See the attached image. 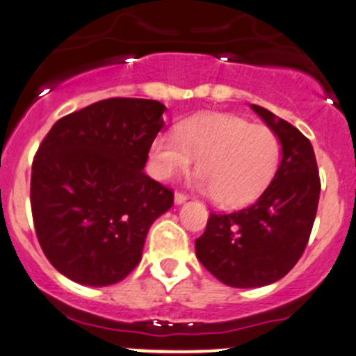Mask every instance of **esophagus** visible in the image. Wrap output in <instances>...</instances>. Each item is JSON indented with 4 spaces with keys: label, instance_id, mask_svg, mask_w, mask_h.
Listing matches in <instances>:
<instances>
[{
    "label": "esophagus",
    "instance_id": "esophagus-1",
    "mask_svg": "<svg viewBox=\"0 0 356 356\" xmlns=\"http://www.w3.org/2000/svg\"><path fill=\"white\" fill-rule=\"evenodd\" d=\"M186 199H188V195H185V193H181V192L175 193V204H178V206H179V204L185 202Z\"/></svg>",
    "mask_w": 356,
    "mask_h": 356
}]
</instances>
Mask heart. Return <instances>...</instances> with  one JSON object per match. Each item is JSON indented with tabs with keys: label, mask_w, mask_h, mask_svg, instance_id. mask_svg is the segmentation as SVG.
<instances>
[{
	"label": "heart",
	"mask_w": 356,
	"mask_h": 356,
	"mask_svg": "<svg viewBox=\"0 0 356 356\" xmlns=\"http://www.w3.org/2000/svg\"><path fill=\"white\" fill-rule=\"evenodd\" d=\"M282 145L275 131L232 114L188 119L177 131L156 136L150 145V173L170 179L199 159L197 188L221 206L254 200L279 170Z\"/></svg>",
	"instance_id": "heart-1"
}]
</instances>
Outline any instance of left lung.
<instances>
[{
    "label": "left lung",
    "mask_w": 356,
    "mask_h": 356,
    "mask_svg": "<svg viewBox=\"0 0 356 356\" xmlns=\"http://www.w3.org/2000/svg\"><path fill=\"white\" fill-rule=\"evenodd\" d=\"M252 111L279 136L282 159L256 202L228 214L211 213L195 241L197 259L220 282L251 289L286 277L301 258L320 197V178L309 140L259 105Z\"/></svg>",
    "instance_id": "left-lung-1"
}]
</instances>
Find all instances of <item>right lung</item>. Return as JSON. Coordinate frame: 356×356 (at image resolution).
<instances>
[{
	"instance_id": "1",
	"label": "right lung",
	"mask_w": 356,
	"mask_h": 356,
	"mask_svg": "<svg viewBox=\"0 0 356 356\" xmlns=\"http://www.w3.org/2000/svg\"><path fill=\"white\" fill-rule=\"evenodd\" d=\"M161 102L108 98L65 115L40 145L31 207L48 261L72 282H121L173 192L143 173L163 129Z\"/></svg>"
}]
</instances>
